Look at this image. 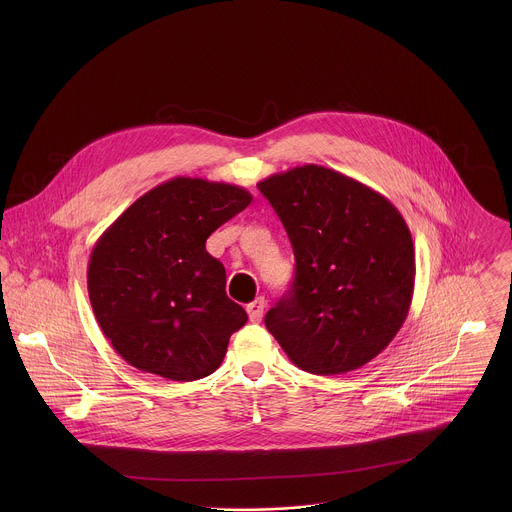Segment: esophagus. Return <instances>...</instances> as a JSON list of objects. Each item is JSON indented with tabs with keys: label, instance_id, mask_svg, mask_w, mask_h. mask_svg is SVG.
<instances>
[{
	"label": "esophagus",
	"instance_id": "34e87169",
	"mask_svg": "<svg viewBox=\"0 0 512 512\" xmlns=\"http://www.w3.org/2000/svg\"><path fill=\"white\" fill-rule=\"evenodd\" d=\"M264 307H266L264 297H258V299H254L252 303H248L246 311H248V317H250V321H252V323H258V321L262 319V315H264Z\"/></svg>",
	"mask_w": 512,
	"mask_h": 512
}]
</instances>
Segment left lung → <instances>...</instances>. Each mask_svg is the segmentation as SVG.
I'll return each mask as SVG.
<instances>
[{
    "instance_id": "left-lung-1",
    "label": "left lung",
    "mask_w": 512,
    "mask_h": 512,
    "mask_svg": "<svg viewBox=\"0 0 512 512\" xmlns=\"http://www.w3.org/2000/svg\"><path fill=\"white\" fill-rule=\"evenodd\" d=\"M288 230L292 290L264 317L293 365L345 374L380 355L404 325L416 278L410 228L361 181L301 165L258 183Z\"/></svg>"
}]
</instances>
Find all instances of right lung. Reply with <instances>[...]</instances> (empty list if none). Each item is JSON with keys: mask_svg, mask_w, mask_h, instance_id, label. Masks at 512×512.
<instances>
[{"mask_svg": "<svg viewBox=\"0 0 512 512\" xmlns=\"http://www.w3.org/2000/svg\"><path fill=\"white\" fill-rule=\"evenodd\" d=\"M252 201L230 183L173 177L96 240L88 297L114 351L142 372L191 382L219 368L246 311L226 292L207 238Z\"/></svg>", "mask_w": 512, "mask_h": 512, "instance_id": "right-lung-1", "label": "right lung"}]
</instances>
